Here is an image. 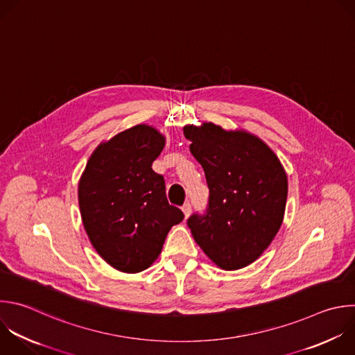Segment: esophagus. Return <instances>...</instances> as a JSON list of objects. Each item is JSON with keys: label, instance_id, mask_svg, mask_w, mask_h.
Instances as JSON below:
<instances>
[{"label": "esophagus", "instance_id": "34e87169", "mask_svg": "<svg viewBox=\"0 0 355 355\" xmlns=\"http://www.w3.org/2000/svg\"><path fill=\"white\" fill-rule=\"evenodd\" d=\"M182 211H184V214H185V218H187V217H189V214H191V211H192V206H191V203H189V202L184 203V206H182Z\"/></svg>", "mask_w": 355, "mask_h": 355}]
</instances>
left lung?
I'll return each instance as SVG.
<instances>
[{
    "mask_svg": "<svg viewBox=\"0 0 355 355\" xmlns=\"http://www.w3.org/2000/svg\"><path fill=\"white\" fill-rule=\"evenodd\" d=\"M184 135L209 187L206 211L187 224L218 268L243 269L263 254L283 223L286 171L273 150L245 131L206 123L184 127Z\"/></svg>",
    "mask_w": 355,
    "mask_h": 355,
    "instance_id": "1",
    "label": "left lung"
}]
</instances>
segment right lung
<instances>
[{
    "label": "right lung",
    "instance_id": "1",
    "mask_svg": "<svg viewBox=\"0 0 355 355\" xmlns=\"http://www.w3.org/2000/svg\"><path fill=\"white\" fill-rule=\"evenodd\" d=\"M163 148L157 130L135 125L101 144L80 177L78 198L87 237L120 272L148 269L170 228L184 218L167 200L163 175L152 170Z\"/></svg>",
    "mask_w": 355,
    "mask_h": 355
}]
</instances>
